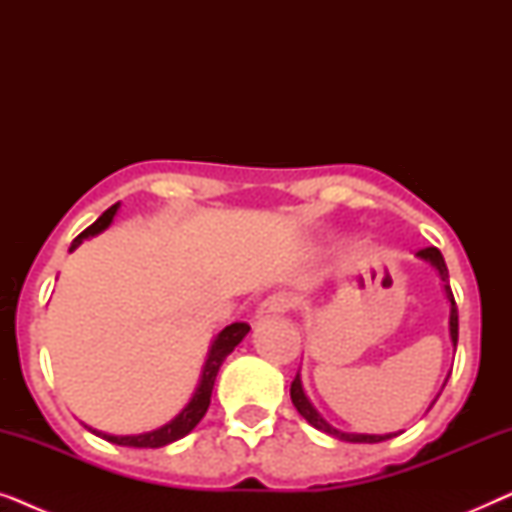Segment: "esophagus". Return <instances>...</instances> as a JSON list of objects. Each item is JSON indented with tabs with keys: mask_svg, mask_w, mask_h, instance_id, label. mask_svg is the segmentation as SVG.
I'll use <instances>...</instances> for the list:
<instances>
[{
	"mask_svg": "<svg viewBox=\"0 0 512 512\" xmlns=\"http://www.w3.org/2000/svg\"><path fill=\"white\" fill-rule=\"evenodd\" d=\"M291 307H296V298L291 293H272L261 303L256 312V319H265V317H275V314H284L289 312Z\"/></svg>",
	"mask_w": 512,
	"mask_h": 512,
	"instance_id": "34e87169",
	"label": "esophagus"
}]
</instances>
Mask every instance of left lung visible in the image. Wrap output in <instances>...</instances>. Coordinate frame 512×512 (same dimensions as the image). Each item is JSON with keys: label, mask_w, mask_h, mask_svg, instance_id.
Listing matches in <instances>:
<instances>
[{"label": "left lung", "mask_w": 512, "mask_h": 512, "mask_svg": "<svg viewBox=\"0 0 512 512\" xmlns=\"http://www.w3.org/2000/svg\"><path fill=\"white\" fill-rule=\"evenodd\" d=\"M417 256L422 258V261L431 263L433 268L438 270L440 279H443V286H445V296L450 300V338H452V345L457 347V338H459V314H457V303H454V296H452V289H450V275H447V265H445V258L443 254L436 247H426L422 251H417ZM291 401L296 405V410L303 415L307 422H310L314 429L328 433V436L338 438V440H347V443H382V440H389L398 436V433H384V436H375V433H345V431H338L335 426H331L326 422L324 417L319 415L317 408L310 403V398L305 396L303 391V382H300V373L296 375V380L291 382ZM436 403V401H433Z\"/></svg>", "instance_id": "1"}]
</instances>
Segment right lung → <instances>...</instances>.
Instances as JSON below:
<instances>
[{
	"mask_svg": "<svg viewBox=\"0 0 512 512\" xmlns=\"http://www.w3.org/2000/svg\"><path fill=\"white\" fill-rule=\"evenodd\" d=\"M116 212H118V202H116V205H111L107 212H104L100 219L93 223V226H88L79 237H74V242H72V247H69V251H74L83 240H88V237H95V235H100L102 230H107L111 226V221H114ZM247 333H249V324L235 321V324L226 326L219 335H216L212 347H209L205 366H202L198 389H195L191 401H188L186 408L181 410L179 415L172 419V422H167L165 426H160V429H156V431L139 433V436H111V433H102V431H95V429H90V431H93L95 436L109 440V443L123 445V447H163V445L174 443V440L184 438L186 433H191L195 426H198L200 419L205 417V412L209 408V401H212V389H214L216 373H219L221 363L226 361V356L233 352L237 345H240L242 338Z\"/></svg>",
	"mask_w": 512,
	"mask_h": 512,
	"instance_id": "obj_1",
	"label": "right lung"
}]
</instances>
